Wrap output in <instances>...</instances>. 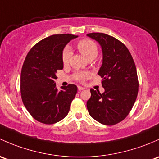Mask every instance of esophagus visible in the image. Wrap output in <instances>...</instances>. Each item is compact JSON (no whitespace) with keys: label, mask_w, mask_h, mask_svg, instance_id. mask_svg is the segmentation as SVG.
Listing matches in <instances>:
<instances>
[{"label":"esophagus","mask_w":159,"mask_h":159,"mask_svg":"<svg viewBox=\"0 0 159 159\" xmlns=\"http://www.w3.org/2000/svg\"><path fill=\"white\" fill-rule=\"evenodd\" d=\"M78 91H82V90L84 89V88H83V87H81V86H78Z\"/></svg>","instance_id":"34e87169"}]
</instances>
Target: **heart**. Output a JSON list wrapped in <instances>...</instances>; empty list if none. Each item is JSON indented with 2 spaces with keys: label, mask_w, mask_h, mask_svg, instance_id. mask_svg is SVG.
<instances>
[{
  "label": "heart",
  "mask_w": 159,
  "mask_h": 159,
  "mask_svg": "<svg viewBox=\"0 0 159 159\" xmlns=\"http://www.w3.org/2000/svg\"><path fill=\"white\" fill-rule=\"evenodd\" d=\"M77 48H78V51L81 52V54L88 60L93 59V58L96 57L98 52V46L96 45V43L90 39H82L81 41H79L77 43ZM71 55H72V52H71V50L69 47H66V49L63 50V64L67 65L69 63ZM88 76H89V73L81 72L76 74L75 78L78 81H83Z\"/></svg>",
  "instance_id": "b5f03b06"
}]
</instances>
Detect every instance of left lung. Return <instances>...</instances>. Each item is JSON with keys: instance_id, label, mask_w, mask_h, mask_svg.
I'll return each mask as SVG.
<instances>
[{"instance_id": "8db88e82", "label": "left lung", "mask_w": 159, "mask_h": 159, "mask_svg": "<svg viewBox=\"0 0 159 159\" xmlns=\"http://www.w3.org/2000/svg\"><path fill=\"white\" fill-rule=\"evenodd\" d=\"M87 36L101 46L103 61L98 75L105 90L101 93L91 88L87 107L95 120L112 126L124 120L134 105L139 91L136 68L126 46L116 38L102 33Z\"/></svg>"}]
</instances>
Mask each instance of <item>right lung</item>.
I'll use <instances>...</instances> for the list:
<instances>
[{
    "label": "right lung",
    "mask_w": 159,
    "mask_h": 159,
    "mask_svg": "<svg viewBox=\"0 0 159 159\" xmlns=\"http://www.w3.org/2000/svg\"><path fill=\"white\" fill-rule=\"evenodd\" d=\"M78 36L56 34L36 43L23 62L20 75L21 98L30 115L40 123L53 124L68 115L78 91L75 84L61 87L55 83L58 70L63 68L62 52Z\"/></svg>",
    "instance_id": "add662e5"
}]
</instances>
